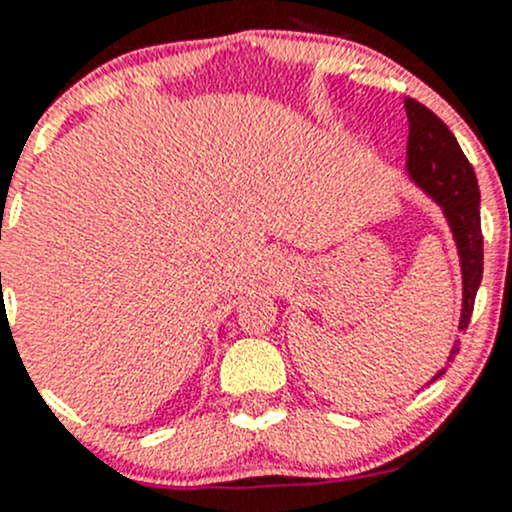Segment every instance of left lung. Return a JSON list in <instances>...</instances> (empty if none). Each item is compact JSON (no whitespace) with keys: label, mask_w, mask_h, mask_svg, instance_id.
Returning a JSON list of instances; mask_svg holds the SVG:
<instances>
[{"label":"left lung","mask_w":512,"mask_h":512,"mask_svg":"<svg viewBox=\"0 0 512 512\" xmlns=\"http://www.w3.org/2000/svg\"><path fill=\"white\" fill-rule=\"evenodd\" d=\"M406 116H409V146H406V168L409 175L421 185L446 215L451 225L453 240L458 245L463 272V309L458 329H468L476 304V292L483 280V232H480V190L473 165L463 156L456 136L448 131L446 123L428 111L423 103L406 98ZM458 352L451 349L448 361ZM438 371L433 379L443 374Z\"/></svg>","instance_id":"left-lung-1"}]
</instances>
